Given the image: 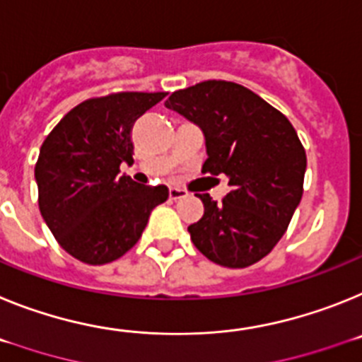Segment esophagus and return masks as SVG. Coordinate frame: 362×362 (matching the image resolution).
I'll return each instance as SVG.
<instances>
[{"label": "esophagus", "instance_id": "34e87169", "mask_svg": "<svg viewBox=\"0 0 362 362\" xmlns=\"http://www.w3.org/2000/svg\"><path fill=\"white\" fill-rule=\"evenodd\" d=\"M182 197H185L184 189H178V187H171V189H169V199L171 200H178L182 199Z\"/></svg>", "mask_w": 362, "mask_h": 362}]
</instances>
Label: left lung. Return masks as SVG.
<instances>
[{"label":"left lung","mask_w":362,"mask_h":362,"mask_svg":"<svg viewBox=\"0 0 362 362\" xmlns=\"http://www.w3.org/2000/svg\"><path fill=\"white\" fill-rule=\"evenodd\" d=\"M165 107L206 136L202 173L226 175L222 202L197 194L204 215L187 228L197 250L226 268H247L276 246L303 199L306 151L290 120L246 87L207 80L175 90Z\"/></svg>","instance_id":"8db88e82"}]
</instances>
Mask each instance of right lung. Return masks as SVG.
<instances>
[{"instance_id":"obj_1","label":"right lung","mask_w":362,"mask_h":362,"mask_svg":"<svg viewBox=\"0 0 362 362\" xmlns=\"http://www.w3.org/2000/svg\"><path fill=\"white\" fill-rule=\"evenodd\" d=\"M168 93H112L81 102L45 138L34 177L37 204L58 244L80 262L100 266L125 255L142 237L165 185L120 175L133 163L131 129Z\"/></svg>"}]
</instances>
